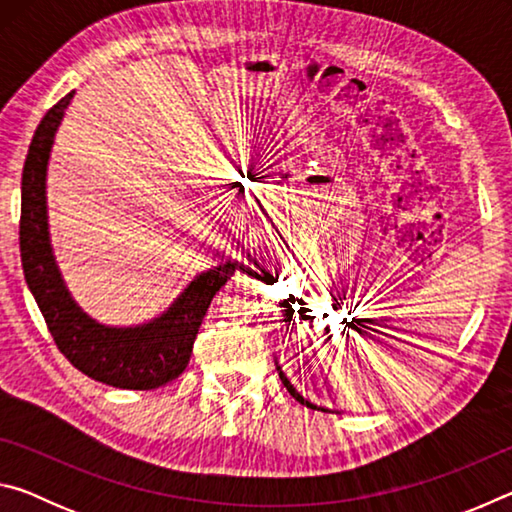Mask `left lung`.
Returning a JSON list of instances; mask_svg holds the SVG:
<instances>
[{"label":"left lung","mask_w":512,"mask_h":512,"mask_svg":"<svg viewBox=\"0 0 512 512\" xmlns=\"http://www.w3.org/2000/svg\"><path fill=\"white\" fill-rule=\"evenodd\" d=\"M309 316H305V320H307ZM275 370H277V375H280V379H282V384L284 386H287V391L293 395V397H296V400L300 402V404H305V406H309V409H316V411H332V409H327V406H318V404H314V402H309L307 400V397H302L300 395V391H296V386H293L291 384V381H289V377H287V372H284L282 370V366H280V361H277L275 359ZM334 413H341V411H334Z\"/></svg>","instance_id":"1"}]
</instances>
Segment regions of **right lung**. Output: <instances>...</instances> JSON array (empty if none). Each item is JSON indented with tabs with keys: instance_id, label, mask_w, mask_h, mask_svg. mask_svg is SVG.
<instances>
[{
	"instance_id": "add662e5",
	"label": "right lung",
	"mask_w": 512,
	"mask_h": 512,
	"mask_svg": "<svg viewBox=\"0 0 512 512\" xmlns=\"http://www.w3.org/2000/svg\"><path fill=\"white\" fill-rule=\"evenodd\" d=\"M74 90L51 108L36 128L22 171L20 255L24 280L45 316L58 350L85 375L115 388L151 391L169 384L187 368L194 339L212 298L235 275L237 262H221L198 273L151 320L137 325H106L92 318L60 273L49 235L47 171L60 121Z\"/></svg>"
}]
</instances>
